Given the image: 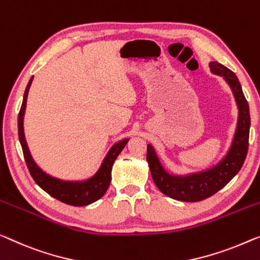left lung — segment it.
Masks as SVG:
<instances>
[{"instance_id":"obj_1","label":"left lung","mask_w":260,"mask_h":260,"mask_svg":"<svg viewBox=\"0 0 260 260\" xmlns=\"http://www.w3.org/2000/svg\"><path fill=\"white\" fill-rule=\"evenodd\" d=\"M212 73L222 76L234 93L238 106V121L229 152L214 167L190 175H173L162 167L152 145L147 146V162L154 183L170 199L183 202H199L225 187L234 179L245 161L249 148L250 110L241 83L231 70L217 61L209 64Z\"/></svg>"}]
</instances>
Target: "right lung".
I'll return each mask as SVG.
<instances>
[{"instance_id":"add662e5","label":"right lung","mask_w":260,"mask_h":260,"mask_svg":"<svg viewBox=\"0 0 260 260\" xmlns=\"http://www.w3.org/2000/svg\"><path fill=\"white\" fill-rule=\"evenodd\" d=\"M32 79L34 77H31L28 86L25 88L24 95H23V103L18 113V138L23 149L24 160L26 162V166H28L31 176H32L35 182L45 192H48L50 196L55 197L56 200L60 201V202L73 205V207H84V205L95 202L96 200H99L100 197L105 195L108 185L111 183V172L115 158L121 153L123 147L127 145L128 139H123V140L117 142L112 147L110 152L107 153L106 157L104 158L98 172L88 180L63 181L48 175V174L38 167L36 162L34 161L32 156H31L28 145H26L25 141L24 128H23V119H24L23 117H24L25 113L26 98H28L29 88L31 83H32Z\"/></svg>"}]
</instances>
